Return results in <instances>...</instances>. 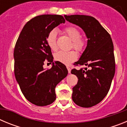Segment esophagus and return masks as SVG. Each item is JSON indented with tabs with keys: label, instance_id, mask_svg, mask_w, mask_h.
Segmentation results:
<instances>
[{
	"label": "esophagus",
	"instance_id": "34e87169",
	"mask_svg": "<svg viewBox=\"0 0 127 127\" xmlns=\"http://www.w3.org/2000/svg\"><path fill=\"white\" fill-rule=\"evenodd\" d=\"M67 70H68V72H69V74H70V72H71V69L70 68V67H69V66H67Z\"/></svg>",
	"mask_w": 127,
	"mask_h": 127
}]
</instances>
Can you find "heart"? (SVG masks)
Returning a JSON list of instances; mask_svg holds the SVG:
<instances>
[{"instance_id": "heart-1", "label": "heart", "mask_w": 127, "mask_h": 127, "mask_svg": "<svg viewBox=\"0 0 127 127\" xmlns=\"http://www.w3.org/2000/svg\"><path fill=\"white\" fill-rule=\"evenodd\" d=\"M65 32L72 41V46L77 51H82L85 46V41L80 37V32L77 29L74 27H69L65 29ZM57 31L56 29H53L48 33L46 37V42L48 47L52 51L57 50ZM77 55L76 51H60L55 54L54 58L57 62L65 65H69L77 59Z\"/></svg>"}]
</instances>
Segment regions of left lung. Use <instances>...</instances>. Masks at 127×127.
Wrapping results in <instances>:
<instances>
[{"instance_id": "obj_1", "label": "left lung", "mask_w": 127, "mask_h": 127, "mask_svg": "<svg viewBox=\"0 0 127 127\" xmlns=\"http://www.w3.org/2000/svg\"><path fill=\"white\" fill-rule=\"evenodd\" d=\"M65 20L79 26L88 39L87 45L76 65L88 67L71 73L78 78L72 88V100L82 107H91L107 95L115 73L114 46L109 33L95 18L86 15H64Z\"/></svg>"}]
</instances>
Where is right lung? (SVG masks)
<instances>
[{
    "mask_svg": "<svg viewBox=\"0 0 127 127\" xmlns=\"http://www.w3.org/2000/svg\"><path fill=\"white\" fill-rule=\"evenodd\" d=\"M65 20L61 15L44 14L26 23L18 37L14 50V75L23 95L38 106L52 104L56 99L55 87L67 76L65 65L53 62L48 46V33ZM52 63L46 70L44 62Z\"/></svg>",
    "mask_w": 127,
    "mask_h": 127,
    "instance_id": "1",
    "label": "right lung"
}]
</instances>
